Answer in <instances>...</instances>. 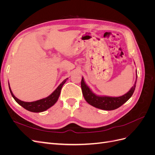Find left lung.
Listing matches in <instances>:
<instances>
[{"mask_svg":"<svg viewBox=\"0 0 155 155\" xmlns=\"http://www.w3.org/2000/svg\"><path fill=\"white\" fill-rule=\"evenodd\" d=\"M136 79H137V74ZM136 83H137V79H136L134 86L130 89V91L125 94L124 95L119 97L102 96L95 94L85 83L83 78H82L81 79V86L83 95L88 104L97 108V109L105 110H112L118 109L129 100V98L133 96L135 90Z\"/></svg>","mask_w":155,"mask_h":155,"instance_id":"1","label":"left lung"}]
</instances>
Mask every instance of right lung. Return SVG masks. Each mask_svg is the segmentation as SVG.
<instances>
[{
	"mask_svg": "<svg viewBox=\"0 0 155 155\" xmlns=\"http://www.w3.org/2000/svg\"><path fill=\"white\" fill-rule=\"evenodd\" d=\"M67 79L68 78L65 79L64 80L58 87V88H56L55 90L48 97L43 98V99H41L35 101H32V102H26V101H23L18 100V98H17L15 96L13 95V94L11 90V88L10 87V84H9V88H10V91L12 97L14 98V100H15V101L18 104H19L23 108H25V109L29 110L30 112H41L48 109L49 108L52 107L55 103L57 102L60 95L61 88L65 83V82L67 81Z\"/></svg>",
	"mask_w": 155,
	"mask_h": 155,
	"instance_id": "right-lung-1",
	"label": "right lung"
}]
</instances>
